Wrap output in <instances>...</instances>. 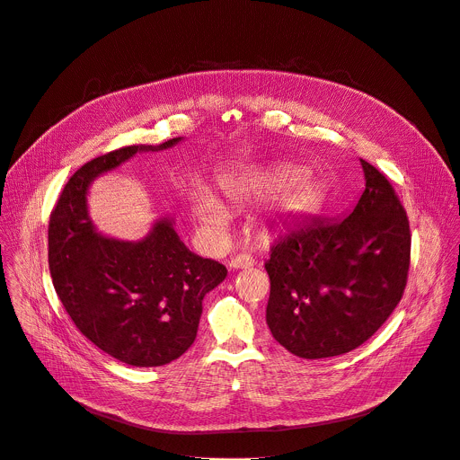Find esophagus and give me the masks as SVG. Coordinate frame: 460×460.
<instances>
[{
	"mask_svg": "<svg viewBox=\"0 0 460 460\" xmlns=\"http://www.w3.org/2000/svg\"><path fill=\"white\" fill-rule=\"evenodd\" d=\"M229 265H231L233 269H249V267L254 265V260H252V256H249V254H236L234 258H231Z\"/></svg>",
	"mask_w": 460,
	"mask_h": 460,
	"instance_id": "1",
	"label": "esophagus"
}]
</instances>
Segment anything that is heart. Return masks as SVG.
I'll use <instances>...</instances> for the list:
<instances>
[{
    "label": "heart",
    "mask_w": 460,
    "mask_h": 460,
    "mask_svg": "<svg viewBox=\"0 0 460 460\" xmlns=\"http://www.w3.org/2000/svg\"><path fill=\"white\" fill-rule=\"evenodd\" d=\"M299 170L288 164H279L265 172H242L227 175L222 181L224 195L236 204L265 199L281 190L274 209L279 215H299L309 211L316 200V191L309 182L297 181ZM288 188L285 189L284 186ZM199 218L211 227H222L227 220L224 204L209 191H200L195 199Z\"/></svg>",
    "instance_id": "obj_1"
}]
</instances>
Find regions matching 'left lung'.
<instances>
[{
    "label": "left lung",
    "instance_id": "8db88e82",
    "mask_svg": "<svg viewBox=\"0 0 460 460\" xmlns=\"http://www.w3.org/2000/svg\"><path fill=\"white\" fill-rule=\"evenodd\" d=\"M365 191L336 222L311 220L269 251L267 325L290 354L322 359L347 354L390 318L410 269L411 233L390 181L361 161Z\"/></svg>",
    "mask_w": 460,
    "mask_h": 460
}]
</instances>
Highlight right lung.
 I'll return each mask as SVG.
<instances>
[{
	"instance_id": "obj_1",
	"label": "right lung",
	"mask_w": 460,
	"mask_h": 460,
	"mask_svg": "<svg viewBox=\"0 0 460 460\" xmlns=\"http://www.w3.org/2000/svg\"><path fill=\"white\" fill-rule=\"evenodd\" d=\"M179 140L124 146L86 163L50 213L49 269L65 311L95 347L131 367L172 363L193 345L202 299L227 269L191 252L170 220L137 243L99 236L88 218L86 190L137 151Z\"/></svg>"
}]
</instances>
